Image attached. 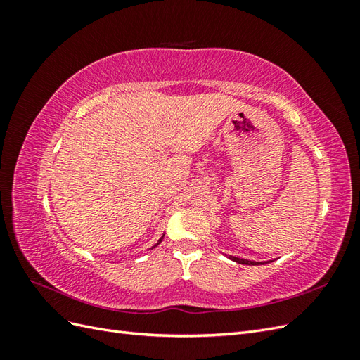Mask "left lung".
<instances>
[{"label":"left lung","instance_id":"8db88e82","mask_svg":"<svg viewBox=\"0 0 360 360\" xmlns=\"http://www.w3.org/2000/svg\"><path fill=\"white\" fill-rule=\"evenodd\" d=\"M233 261L236 263H240V264H248V266H257L259 263H255V261H249V259H242V258H237V257H231Z\"/></svg>","mask_w":360,"mask_h":360}]
</instances>
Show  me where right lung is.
<instances>
[{
    "instance_id": "add662e5",
    "label": "right lung",
    "mask_w": 360,
    "mask_h": 360,
    "mask_svg": "<svg viewBox=\"0 0 360 360\" xmlns=\"http://www.w3.org/2000/svg\"><path fill=\"white\" fill-rule=\"evenodd\" d=\"M162 238H163V237H162ZM162 238H160V240H159V243H160V242H162Z\"/></svg>"
}]
</instances>
